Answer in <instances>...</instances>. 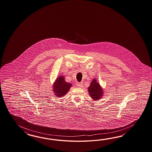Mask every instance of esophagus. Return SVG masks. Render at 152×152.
Wrapping results in <instances>:
<instances>
[{"label":"esophagus","instance_id":"34e87169","mask_svg":"<svg viewBox=\"0 0 152 152\" xmlns=\"http://www.w3.org/2000/svg\"><path fill=\"white\" fill-rule=\"evenodd\" d=\"M76 85H77L78 87H80V88H82L83 87L82 83H81V82H78L76 83Z\"/></svg>","mask_w":152,"mask_h":152}]
</instances>
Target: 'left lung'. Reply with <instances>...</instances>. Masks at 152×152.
<instances>
[{
  "label": "left lung",
  "instance_id": "8db88e82",
  "mask_svg": "<svg viewBox=\"0 0 152 152\" xmlns=\"http://www.w3.org/2000/svg\"><path fill=\"white\" fill-rule=\"evenodd\" d=\"M90 96L93 100H99L103 95V89L101 87L99 83L96 81V78L93 79L91 82L89 87L88 88Z\"/></svg>",
  "mask_w": 152,
  "mask_h": 152
}]
</instances>
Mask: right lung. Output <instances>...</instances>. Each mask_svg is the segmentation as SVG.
I'll return each mask as SVG.
<instances>
[{
	"instance_id": "obj_1",
	"label": "right lung",
	"mask_w": 152,
	"mask_h": 152,
	"mask_svg": "<svg viewBox=\"0 0 152 152\" xmlns=\"http://www.w3.org/2000/svg\"><path fill=\"white\" fill-rule=\"evenodd\" d=\"M71 86L72 85L71 83L65 81L64 76H60L56 79V82L53 86V91L56 96L62 97L68 92Z\"/></svg>"
}]
</instances>
